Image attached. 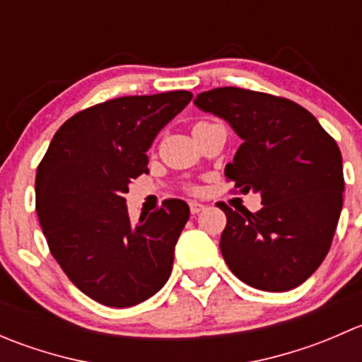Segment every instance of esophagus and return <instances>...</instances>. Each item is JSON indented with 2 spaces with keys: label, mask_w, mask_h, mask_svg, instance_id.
Masks as SVG:
<instances>
[{
  "label": "esophagus",
  "mask_w": 362,
  "mask_h": 362,
  "mask_svg": "<svg viewBox=\"0 0 362 362\" xmlns=\"http://www.w3.org/2000/svg\"><path fill=\"white\" fill-rule=\"evenodd\" d=\"M189 208H191V214L192 215H198L199 211L204 210V204L203 203H198V202H191V203H189Z\"/></svg>",
  "instance_id": "34e87169"
}]
</instances>
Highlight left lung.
<instances>
[{"instance_id":"1","label":"left lung","mask_w":362,"mask_h":362,"mask_svg":"<svg viewBox=\"0 0 362 362\" xmlns=\"http://www.w3.org/2000/svg\"><path fill=\"white\" fill-rule=\"evenodd\" d=\"M196 107L228 120L242 138L224 175L243 194H261L255 214L226 203L221 252L250 287L284 293L305 282L329 252L343 206L337 141L294 101L240 87L196 96Z\"/></svg>"}]
</instances>
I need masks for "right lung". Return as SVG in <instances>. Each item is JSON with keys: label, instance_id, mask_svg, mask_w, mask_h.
I'll use <instances>...</instances> for the list:
<instances>
[{"label": "right lung", "instance_id": "add662e5", "mask_svg": "<svg viewBox=\"0 0 362 362\" xmlns=\"http://www.w3.org/2000/svg\"><path fill=\"white\" fill-rule=\"evenodd\" d=\"M192 100L187 90L124 96L75 113L57 129L36 170V214L50 254L101 305L126 308L170 279L189 221L182 199L129 221V182L145 173L158 133Z\"/></svg>", "mask_w": 362, "mask_h": 362}]
</instances>
